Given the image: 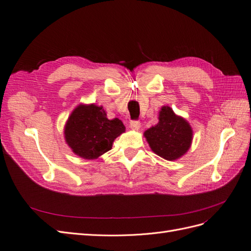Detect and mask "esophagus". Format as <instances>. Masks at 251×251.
I'll use <instances>...</instances> for the list:
<instances>
[{"instance_id": "34e87169", "label": "esophagus", "mask_w": 251, "mask_h": 251, "mask_svg": "<svg viewBox=\"0 0 251 251\" xmlns=\"http://www.w3.org/2000/svg\"><path fill=\"white\" fill-rule=\"evenodd\" d=\"M130 126L133 128V130H139L141 126V124L138 120H132L130 123Z\"/></svg>"}]
</instances>
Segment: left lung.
I'll use <instances>...</instances> for the list:
<instances>
[{"mask_svg": "<svg viewBox=\"0 0 251 251\" xmlns=\"http://www.w3.org/2000/svg\"><path fill=\"white\" fill-rule=\"evenodd\" d=\"M151 151L166 160H176L191 147L193 131L187 121L175 115L170 107H162L159 123L144 132Z\"/></svg>", "mask_w": 251, "mask_h": 251, "instance_id": "8db88e82", "label": "left lung"}]
</instances>
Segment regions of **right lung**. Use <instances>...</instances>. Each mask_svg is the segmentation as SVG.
<instances>
[{"label": "right lung", "instance_id": "1", "mask_svg": "<svg viewBox=\"0 0 251 251\" xmlns=\"http://www.w3.org/2000/svg\"><path fill=\"white\" fill-rule=\"evenodd\" d=\"M126 127L118 118H107L102 107L80 104L67 121L65 138L75 154L95 159L112 149L113 141Z\"/></svg>", "mask_w": 251, "mask_h": 251}]
</instances>
